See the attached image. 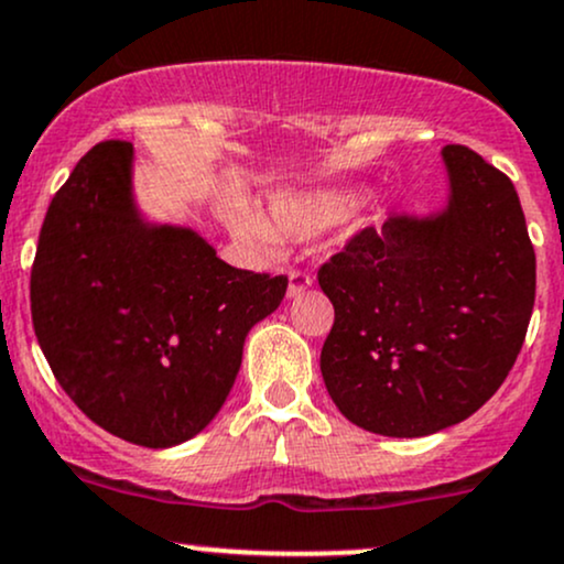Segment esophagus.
Wrapping results in <instances>:
<instances>
[{
  "mask_svg": "<svg viewBox=\"0 0 564 564\" xmlns=\"http://www.w3.org/2000/svg\"><path fill=\"white\" fill-rule=\"evenodd\" d=\"M313 286V275L305 270H289V296H300L305 289Z\"/></svg>",
  "mask_w": 564,
  "mask_h": 564,
  "instance_id": "1",
  "label": "esophagus"
}]
</instances>
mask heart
Listing matches in <instances>:
<instances>
[{"mask_svg":"<svg viewBox=\"0 0 564 564\" xmlns=\"http://www.w3.org/2000/svg\"><path fill=\"white\" fill-rule=\"evenodd\" d=\"M358 195L352 189H315L300 195L272 197L270 221L251 212L243 203L227 206V221L243 243L257 251H272L278 240H307L332 230L356 208Z\"/></svg>","mask_w":564,"mask_h":564,"instance_id":"b5f03b06","label":"heart"}]
</instances>
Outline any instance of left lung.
I'll list each match as a JSON object with an SVG mask.
<instances>
[{"label": "left lung", "mask_w": 564, "mask_h": 564, "mask_svg": "<svg viewBox=\"0 0 564 564\" xmlns=\"http://www.w3.org/2000/svg\"><path fill=\"white\" fill-rule=\"evenodd\" d=\"M442 214H393L321 264L334 305L321 375L337 410L380 436H429L509 377L535 302V251L511 178L463 144L442 150Z\"/></svg>", "instance_id": "obj_1"}]
</instances>
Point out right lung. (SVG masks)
<instances>
[{
  "label": "right lung",
  "mask_w": 564,
  "mask_h": 564,
  "mask_svg": "<svg viewBox=\"0 0 564 564\" xmlns=\"http://www.w3.org/2000/svg\"><path fill=\"white\" fill-rule=\"evenodd\" d=\"M131 169V141H101L55 192L31 264V321L93 423L163 449L216 417L246 334L281 305L289 278L238 270L187 227L141 219Z\"/></svg>",
  "instance_id": "add662e5"
}]
</instances>
